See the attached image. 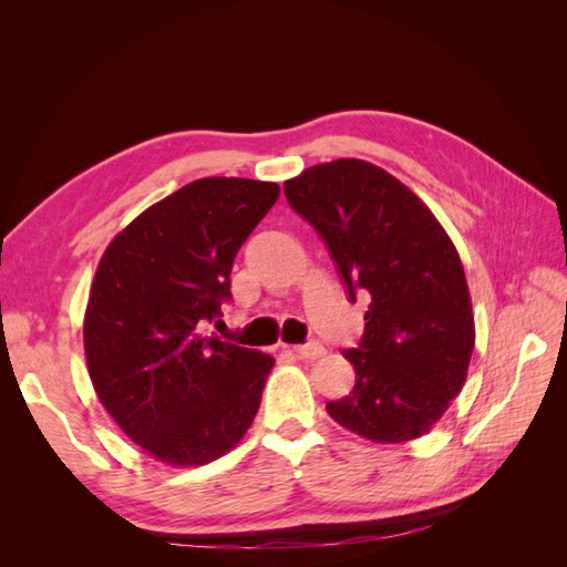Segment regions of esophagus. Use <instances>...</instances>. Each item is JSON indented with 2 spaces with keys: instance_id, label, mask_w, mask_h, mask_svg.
Returning a JSON list of instances; mask_svg holds the SVG:
<instances>
[{
  "instance_id": "34e87169",
  "label": "esophagus",
  "mask_w": 567,
  "mask_h": 567,
  "mask_svg": "<svg viewBox=\"0 0 567 567\" xmlns=\"http://www.w3.org/2000/svg\"><path fill=\"white\" fill-rule=\"evenodd\" d=\"M290 352H293L300 359H319L323 354V346H321V342H317V340H310V342H305V346L290 348Z\"/></svg>"
}]
</instances>
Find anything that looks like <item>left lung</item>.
Wrapping results in <instances>:
<instances>
[{
  "label": "left lung",
  "mask_w": 567,
  "mask_h": 567,
  "mask_svg": "<svg viewBox=\"0 0 567 567\" xmlns=\"http://www.w3.org/2000/svg\"><path fill=\"white\" fill-rule=\"evenodd\" d=\"M321 236L348 298L369 300L346 354L354 388L326 411L371 442H406L440 421L466 381L475 326L458 252L427 205L367 161L321 163L284 184Z\"/></svg>",
  "instance_id": "obj_1"
}]
</instances>
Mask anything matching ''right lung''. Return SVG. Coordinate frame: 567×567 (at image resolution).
<instances>
[{
	"label": "right lung",
	"mask_w": 567,
	"mask_h": 567,
	"mask_svg": "<svg viewBox=\"0 0 567 567\" xmlns=\"http://www.w3.org/2000/svg\"><path fill=\"white\" fill-rule=\"evenodd\" d=\"M279 184L205 177L151 205L96 267L84 357L101 404L169 466H203L246 435L274 359L205 336L231 300L234 257Z\"/></svg>",
	"instance_id": "add662e5"
}]
</instances>
